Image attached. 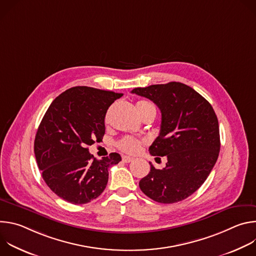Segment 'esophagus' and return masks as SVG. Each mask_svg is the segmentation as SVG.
<instances>
[{
    "mask_svg": "<svg viewBox=\"0 0 256 256\" xmlns=\"http://www.w3.org/2000/svg\"><path fill=\"white\" fill-rule=\"evenodd\" d=\"M132 160H134L132 157H130V156H122V161H124V163H130V162H132Z\"/></svg>",
    "mask_w": 256,
    "mask_h": 256,
    "instance_id": "34e87169",
    "label": "esophagus"
}]
</instances>
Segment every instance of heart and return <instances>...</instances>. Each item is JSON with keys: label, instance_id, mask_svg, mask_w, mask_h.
<instances>
[{"label": "heart", "instance_id": "1", "mask_svg": "<svg viewBox=\"0 0 256 256\" xmlns=\"http://www.w3.org/2000/svg\"><path fill=\"white\" fill-rule=\"evenodd\" d=\"M151 107H154V106L148 101H138L136 103V108H138V112L140 116ZM142 142H144L142 140H138V138L130 136H126L118 142V147L122 152L128 153V154H134L140 150Z\"/></svg>", "mask_w": 256, "mask_h": 256}]
</instances>
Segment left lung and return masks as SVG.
I'll return each mask as SVG.
<instances>
[{
    "instance_id": "1",
    "label": "left lung",
    "mask_w": 256,
    "mask_h": 256,
    "mask_svg": "<svg viewBox=\"0 0 256 256\" xmlns=\"http://www.w3.org/2000/svg\"><path fill=\"white\" fill-rule=\"evenodd\" d=\"M132 93L152 100L161 110L160 134L149 151L166 156L163 169L151 163L140 180V190L153 200L174 204L196 192L220 152V132L212 105L192 87L179 82L134 88Z\"/></svg>"
}]
</instances>
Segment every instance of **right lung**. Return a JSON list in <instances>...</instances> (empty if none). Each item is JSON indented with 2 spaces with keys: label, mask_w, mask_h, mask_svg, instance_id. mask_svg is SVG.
Returning <instances> with one entry per match:
<instances>
[{
  "label": "right lung",
  "mask_w": 256,
  "mask_h": 256,
  "mask_svg": "<svg viewBox=\"0 0 256 256\" xmlns=\"http://www.w3.org/2000/svg\"><path fill=\"white\" fill-rule=\"evenodd\" d=\"M122 96L77 86L50 105L35 136L34 153L46 184L64 200L83 204L98 198L106 188L108 168L122 161L118 153L97 160L88 149L102 140L107 109Z\"/></svg>",
  "instance_id": "right-lung-1"
}]
</instances>
